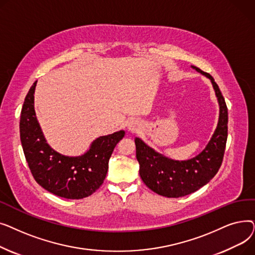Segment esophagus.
Listing matches in <instances>:
<instances>
[{"label": "esophagus", "instance_id": "esophagus-1", "mask_svg": "<svg viewBox=\"0 0 255 255\" xmlns=\"http://www.w3.org/2000/svg\"><path fill=\"white\" fill-rule=\"evenodd\" d=\"M127 129H128V131H130V132H137V131H139V129H140V123H139V121H137V120H135V119H131V120H129L128 122H127Z\"/></svg>", "mask_w": 255, "mask_h": 255}]
</instances>
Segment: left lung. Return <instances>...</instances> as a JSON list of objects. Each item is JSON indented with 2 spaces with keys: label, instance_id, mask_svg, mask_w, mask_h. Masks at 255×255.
I'll return each instance as SVG.
<instances>
[{
  "label": "left lung",
  "instance_id": "1",
  "mask_svg": "<svg viewBox=\"0 0 255 255\" xmlns=\"http://www.w3.org/2000/svg\"><path fill=\"white\" fill-rule=\"evenodd\" d=\"M191 67L211 80L219 104L217 127L206 148L195 157L179 161L156 152L138 137L134 140L141 180L152 191L165 197L188 195L208 184L217 173L225 150L229 122L225 100L212 75Z\"/></svg>",
  "mask_w": 255,
  "mask_h": 255
}]
</instances>
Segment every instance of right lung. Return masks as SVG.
<instances>
[{
	"mask_svg": "<svg viewBox=\"0 0 255 255\" xmlns=\"http://www.w3.org/2000/svg\"><path fill=\"white\" fill-rule=\"evenodd\" d=\"M37 82L26 94L20 114V141L26 162L36 182L48 192L68 199H80L95 192L102 185L109 161L124 130L93 140L87 152L66 156L47 143L34 109Z\"/></svg>",
	"mask_w": 255,
	"mask_h": 255,
	"instance_id": "right-lung-1",
	"label": "right lung"
}]
</instances>
